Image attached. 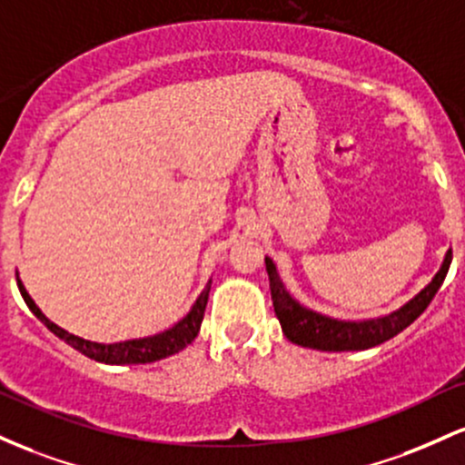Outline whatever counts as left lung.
Returning a JSON list of instances; mask_svg holds the SVG:
<instances>
[{
	"mask_svg": "<svg viewBox=\"0 0 465 465\" xmlns=\"http://www.w3.org/2000/svg\"><path fill=\"white\" fill-rule=\"evenodd\" d=\"M450 261L452 252L448 250L441 270L435 274V279L413 301L400 307L398 312L382 318H375V321L362 322L336 321V318H327L307 310V307L299 305L285 292L283 283L279 281V274H276L272 259L265 257V270H268L270 290H272L274 314L279 318L285 338H290L292 342H296L301 347L321 349V351H360V349L382 345L389 338L404 331L430 305V301L435 299L437 290L441 288L448 268H450Z\"/></svg>",
	"mask_w": 465,
	"mask_h": 465,
	"instance_id": "left-lung-1",
	"label": "left lung"
}]
</instances>
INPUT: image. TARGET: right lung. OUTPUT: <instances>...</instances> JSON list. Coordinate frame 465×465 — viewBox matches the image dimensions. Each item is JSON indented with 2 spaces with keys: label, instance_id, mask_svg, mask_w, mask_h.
Returning <instances> with one entry per match:
<instances>
[{
  "label": "right lung",
  "instance_id": "obj_1",
  "mask_svg": "<svg viewBox=\"0 0 465 465\" xmlns=\"http://www.w3.org/2000/svg\"><path fill=\"white\" fill-rule=\"evenodd\" d=\"M19 292H22L25 305L33 310V314L44 322L48 330L59 336L61 341H65L67 345L74 347L76 351H81L83 356L98 360V362L105 364H144V362H155V360H163L166 356H173V353L182 351L186 345H191L195 341L197 331H200L202 321H204V310H206V301H208V292H211V283L206 285V290L202 292L200 299L195 301L193 310L182 318L177 325L171 327L158 336L151 338H138V341H127V342H114V345H101V342H90L83 341V338L74 336V333H67L65 330H61L59 325L48 321L44 314H41L39 307L35 305V301L30 299V294L25 292L22 285V281L17 279Z\"/></svg>",
  "mask_w": 465,
  "mask_h": 465
}]
</instances>
